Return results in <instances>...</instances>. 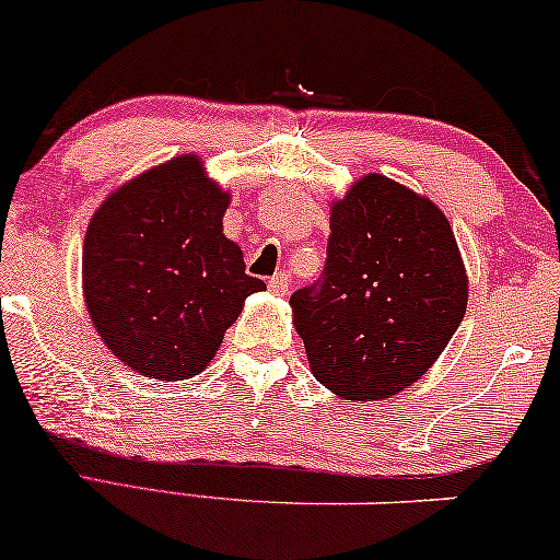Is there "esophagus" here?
<instances>
[{
	"label": "esophagus",
	"mask_w": 560,
	"mask_h": 560,
	"mask_svg": "<svg viewBox=\"0 0 560 560\" xmlns=\"http://www.w3.org/2000/svg\"><path fill=\"white\" fill-rule=\"evenodd\" d=\"M267 285H270V290H272L275 295H285L288 293V285H290L288 272L285 270L278 272V275H275V278H270V282H267Z\"/></svg>",
	"instance_id": "obj_1"
}]
</instances>
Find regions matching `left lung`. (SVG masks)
<instances>
[{"mask_svg": "<svg viewBox=\"0 0 560 560\" xmlns=\"http://www.w3.org/2000/svg\"><path fill=\"white\" fill-rule=\"evenodd\" d=\"M311 373L347 401L401 394L440 358L468 306L447 218L368 174L331 206L322 280L290 298Z\"/></svg>", "mask_w": 560, "mask_h": 560, "instance_id": "8db88e82", "label": "left lung"}]
</instances>
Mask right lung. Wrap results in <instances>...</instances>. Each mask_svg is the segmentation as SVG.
<instances>
[{"label": "right lung", "mask_w": 560, "mask_h": 560, "mask_svg": "<svg viewBox=\"0 0 560 560\" xmlns=\"http://www.w3.org/2000/svg\"><path fill=\"white\" fill-rule=\"evenodd\" d=\"M231 195L195 154L118 187L84 236L82 285L94 329L120 362L159 381L208 368L246 295L265 282L244 272L223 236Z\"/></svg>", "instance_id": "obj_1"}]
</instances>
